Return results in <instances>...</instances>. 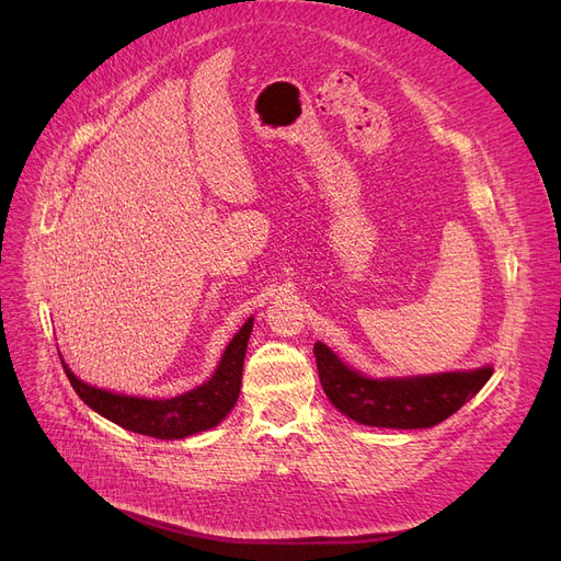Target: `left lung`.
Listing matches in <instances>:
<instances>
[{"label": "left lung", "mask_w": 561, "mask_h": 561, "mask_svg": "<svg viewBox=\"0 0 561 561\" xmlns=\"http://www.w3.org/2000/svg\"><path fill=\"white\" fill-rule=\"evenodd\" d=\"M320 385L341 414L362 425L419 430L453 416L491 377V368L440 373L411 379H368L347 368L334 352L316 343Z\"/></svg>", "instance_id": "left-lung-1"}]
</instances>
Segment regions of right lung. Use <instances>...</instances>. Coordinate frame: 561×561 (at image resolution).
I'll return each mask as SVG.
<instances>
[{
    "mask_svg": "<svg viewBox=\"0 0 561 561\" xmlns=\"http://www.w3.org/2000/svg\"><path fill=\"white\" fill-rule=\"evenodd\" d=\"M252 322L254 318H248L241 332L231 339L216 375L206 385L170 400L108 393L83 385L66 364L64 370L77 396L115 425L154 438H184L216 427L229 414L236 400H239Z\"/></svg>",
    "mask_w": 561,
    "mask_h": 561,
    "instance_id": "right-lung-1",
    "label": "right lung"
}]
</instances>
